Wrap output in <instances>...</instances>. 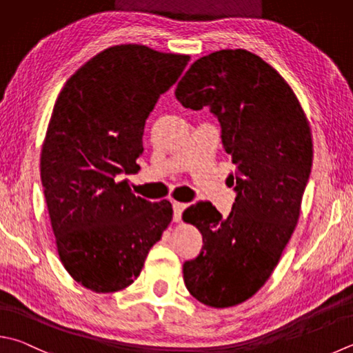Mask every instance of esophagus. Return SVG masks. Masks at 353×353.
<instances>
[{"label":"esophagus","mask_w":353,"mask_h":353,"mask_svg":"<svg viewBox=\"0 0 353 353\" xmlns=\"http://www.w3.org/2000/svg\"><path fill=\"white\" fill-rule=\"evenodd\" d=\"M185 208H188V204L178 203V201H172V209H174V221H175V223L181 221L183 210H184Z\"/></svg>","instance_id":"esophagus-1"}]
</instances>
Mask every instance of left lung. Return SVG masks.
<instances>
[{"mask_svg":"<svg viewBox=\"0 0 353 353\" xmlns=\"http://www.w3.org/2000/svg\"><path fill=\"white\" fill-rule=\"evenodd\" d=\"M175 97L185 109L209 108L235 165L228 216L209 201L183 214L203 235L199 255L183 264L185 288L205 305L230 307L263 288L294 234L314 157L310 128L280 73L243 49L196 59Z\"/></svg>","mask_w":353,"mask_h":353,"instance_id":"obj_1","label":"left lung"}]
</instances>
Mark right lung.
Segmentation results:
<instances>
[{
	"label": "right lung",
	"instance_id": "1",
	"mask_svg": "<svg viewBox=\"0 0 353 353\" xmlns=\"http://www.w3.org/2000/svg\"><path fill=\"white\" fill-rule=\"evenodd\" d=\"M189 63L145 46H114L68 79L41 150V183L58 255L97 294L128 288L172 219L169 201L132 194L145 119Z\"/></svg>",
	"mask_w": 353,
	"mask_h": 353
}]
</instances>
